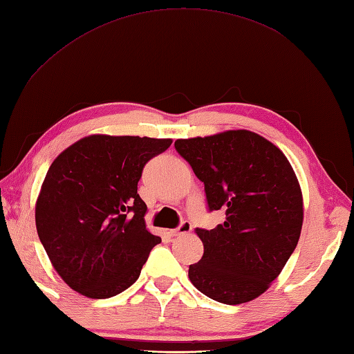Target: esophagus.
<instances>
[{
  "mask_svg": "<svg viewBox=\"0 0 354 354\" xmlns=\"http://www.w3.org/2000/svg\"><path fill=\"white\" fill-rule=\"evenodd\" d=\"M192 230V225L189 221H182L180 223V226L178 227H176V229H172L171 230V235L172 236H178V235H183V234H187V232H191Z\"/></svg>",
  "mask_w": 354,
  "mask_h": 354,
  "instance_id": "34e87169",
  "label": "esophagus"
}]
</instances>
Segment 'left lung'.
I'll use <instances>...</instances> for the list:
<instances>
[{
	"label": "left lung",
	"mask_w": 354,
	"mask_h": 354,
	"mask_svg": "<svg viewBox=\"0 0 354 354\" xmlns=\"http://www.w3.org/2000/svg\"><path fill=\"white\" fill-rule=\"evenodd\" d=\"M177 153L205 183L209 211L226 212L215 229H196L205 254L189 266L201 293L235 306L268 290L297 248L302 194L283 151L248 129L178 139Z\"/></svg>",
	"instance_id": "left-lung-1"
}]
</instances>
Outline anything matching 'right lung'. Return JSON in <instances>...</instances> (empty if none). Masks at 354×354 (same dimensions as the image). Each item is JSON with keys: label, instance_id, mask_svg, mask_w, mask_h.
I'll list each match as a JSON object with an SVG mask.
<instances>
[{"label": "right lung", "instance_id": "add662e5", "mask_svg": "<svg viewBox=\"0 0 354 354\" xmlns=\"http://www.w3.org/2000/svg\"><path fill=\"white\" fill-rule=\"evenodd\" d=\"M171 139L84 137L55 158L36 201V230L55 270L84 297L105 299L134 284L151 249L143 167Z\"/></svg>", "mask_w": 354, "mask_h": 354}]
</instances>
